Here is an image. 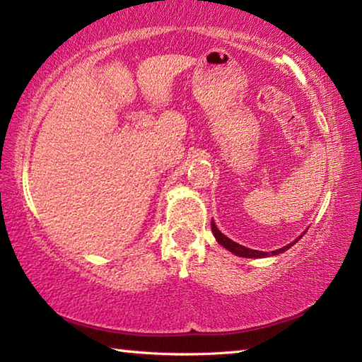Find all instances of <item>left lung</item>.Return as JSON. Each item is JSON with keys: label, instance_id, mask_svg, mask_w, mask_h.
<instances>
[{"label": "left lung", "instance_id": "8db88e82", "mask_svg": "<svg viewBox=\"0 0 362 362\" xmlns=\"http://www.w3.org/2000/svg\"><path fill=\"white\" fill-rule=\"evenodd\" d=\"M211 226H212V233H214V236H216V240H217V243L220 244V246H223L225 249H228L231 254L240 255V257H246V259H262V257H269V255H278V254H283L284 250L291 249V247L293 246V244H296V243L300 240V238H297V240L293 241V243L287 244V246L281 247V249L273 250V252L269 254V252H262V250H254V249L244 247V246H241V244H238V243H235V241H231L230 238H226V236L223 235V233L217 228L216 223H214V220L211 222Z\"/></svg>", "mask_w": 362, "mask_h": 362}]
</instances>
